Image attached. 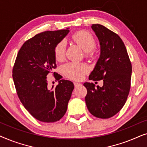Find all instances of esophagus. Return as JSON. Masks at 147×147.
Masks as SVG:
<instances>
[{
	"label": "esophagus",
	"instance_id": "34e87169",
	"mask_svg": "<svg viewBox=\"0 0 147 147\" xmlns=\"http://www.w3.org/2000/svg\"><path fill=\"white\" fill-rule=\"evenodd\" d=\"M74 86H75L76 88H77V87H78V86H79L81 85V84L78 83V82H74Z\"/></svg>",
	"mask_w": 147,
	"mask_h": 147
}]
</instances>
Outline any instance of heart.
Instances as JSON below:
<instances>
[{
  "label": "heart",
  "instance_id": "b5f03b06",
  "mask_svg": "<svg viewBox=\"0 0 147 147\" xmlns=\"http://www.w3.org/2000/svg\"><path fill=\"white\" fill-rule=\"evenodd\" d=\"M72 39L84 51L86 55L92 54V49L96 46V41L91 33L86 31L76 32L72 35ZM66 42L64 40L58 42L54 48V55L57 61H62L65 57ZM88 71V65L85 63H69L62 67V72L70 79L80 80L84 74Z\"/></svg>",
  "mask_w": 147,
  "mask_h": 147
}]
</instances>
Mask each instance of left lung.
<instances>
[{"mask_svg": "<svg viewBox=\"0 0 147 147\" xmlns=\"http://www.w3.org/2000/svg\"><path fill=\"white\" fill-rule=\"evenodd\" d=\"M92 29L99 40L100 55L89 80H102L104 84L95 88L93 83H84L88 92L85 100L92 115L109 118L122 109L127 100L132 65L125 45L117 34L99 24H93Z\"/></svg>", "mask_w": 147, "mask_h": 147, "instance_id": "obj_1", "label": "left lung"}]
</instances>
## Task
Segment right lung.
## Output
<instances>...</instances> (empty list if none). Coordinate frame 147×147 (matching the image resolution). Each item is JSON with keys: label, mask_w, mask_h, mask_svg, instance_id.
<instances>
[{"label": "right lung", "mask_w": 147, "mask_h": 147, "mask_svg": "<svg viewBox=\"0 0 147 147\" xmlns=\"http://www.w3.org/2000/svg\"><path fill=\"white\" fill-rule=\"evenodd\" d=\"M69 32L67 28L37 34L24 43L16 58L13 78L17 95L25 109L39 121H58L67 111L74 84L60 80L57 74L58 85L49 89L47 76L57 67L55 46Z\"/></svg>", "instance_id": "1"}]
</instances>
